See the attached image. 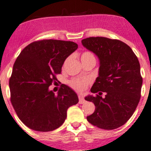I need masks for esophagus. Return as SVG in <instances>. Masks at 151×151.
Listing matches in <instances>:
<instances>
[{"label":"esophagus","instance_id":"obj_1","mask_svg":"<svg viewBox=\"0 0 151 151\" xmlns=\"http://www.w3.org/2000/svg\"><path fill=\"white\" fill-rule=\"evenodd\" d=\"M78 99H79V103H80V104H83V103H85V100L84 99V98L82 95L78 96Z\"/></svg>","mask_w":151,"mask_h":151}]
</instances>
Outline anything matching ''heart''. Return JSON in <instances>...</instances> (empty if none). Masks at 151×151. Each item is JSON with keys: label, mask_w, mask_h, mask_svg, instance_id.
<instances>
[{"label": "heart", "mask_w": 151, "mask_h": 151, "mask_svg": "<svg viewBox=\"0 0 151 151\" xmlns=\"http://www.w3.org/2000/svg\"><path fill=\"white\" fill-rule=\"evenodd\" d=\"M91 60H95L93 55L90 52H84L81 55L82 62H85ZM91 83V80L89 78H73L70 80L69 85L77 91H83L89 84Z\"/></svg>", "instance_id": "b5f03b06"}]
</instances>
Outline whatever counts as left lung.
Segmentation results:
<instances>
[{
  "instance_id": "8db88e82",
  "label": "left lung",
  "mask_w": 151,
  "mask_h": 151,
  "mask_svg": "<svg viewBox=\"0 0 151 151\" xmlns=\"http://www.w3.org/2000/svg\"><path fill=\"white\" fill-rule=\"evenodd\" d=\"M82 44L99 59V77L86 101L96 109L87 119L93 126L114 130L124 125L135 111L141 98L142 77L136 55L129 46L118 40L89 37ZM106 93L105 98L100 94Z\"/></svg>"
}]
</instances>
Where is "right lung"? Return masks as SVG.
<instances>
[{
  "label": "right lung",
  "instance_id": "add662e5",
  "mask_svg": "<svg viewBox=\"0 0 151 151\" xmlns=\"http://www.w3.org/2000/svg\"><path fill=\"white\" fill-rule=\"evenodd\" d=\"M78 48L73 42L44 40L28 45L13 66L9 81L10 101L17 116L27 127L48 132L61 126L69 107L77 104L73 89L62 85L58 94L48 87L58 79L62 66Z\"/></svg>",
  "mask_w": 151,
  "mask_h": 151
}]
</instances>
